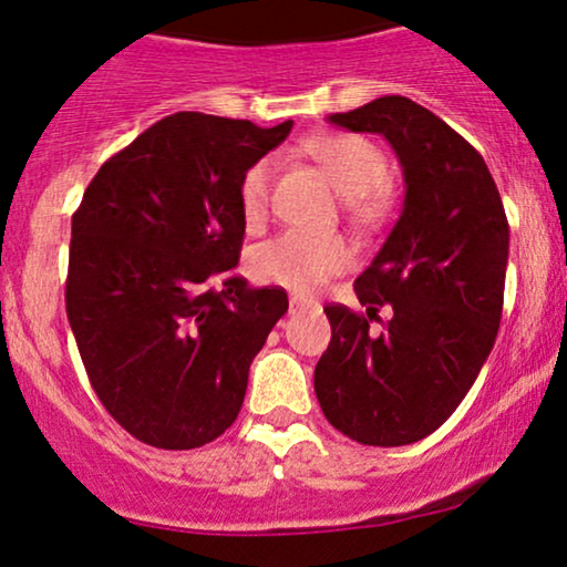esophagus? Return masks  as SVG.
Returning a JSON list of instances; mask_svg holds the SVG:
<instances>
[{"label": "esophagus", "mask_w": 567, "mask_h": 567, "mask_svg": "<svg viewBox=\"0 0 567 567\" xmlns=\"http://www.w3.org/2000/svg\"><path fill=\"white\" fill-rule=\"evenodd\" d=\"M317 301H311V298H301V296H290V311L296 315V311H306V309H317Z\"/></svg>", "instance_id": "esophagus-1"}]
</instances>
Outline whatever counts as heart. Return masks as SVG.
<instances>
[{"mask_svg":"<svg viewBox=\"0 0 567 567\" xmlns=\"http://www.w3.org/2000/svg\"><path fill=\"white\" fill-rule=\"evenodd\" d=\"M306 152L322 165L341 197L349 202V213L368 218L379 213L381 188L389 181V162L373 141L351 133H324L306 141ZM275 175V159L261 157L247 167L239 181V210L247 224L264 218L269 205V186ZM351 266V247L336 234L282 231L252 247L247 258L250 275L264 285H277L296 296H311L328 279L343 275Z\"/></svg>","mask_w":567,"mask_h":567,"instance_id":"1","label":"heart"}]
</instances>
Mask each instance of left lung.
Instances as JSON below:
<instances>
[{
    "mask_svg": "<svg viewBox=\"0 0 567 567\" xmlns=\"http://www.w3.org/2000/svg\"><path fill=\"white\" fill-rule=\"evenodd\" d=\"M328 120L392 143L405 207L357 277L362 311L324 306L333 336L315 392L347 437L410 445L451 419L496 341L509 258L504 202L477 148L410 97L383 95ZM381 305L393 320L375 334L369 322Z\"/></svg>",
    "mask_w": 567,
    "mask_h": 567,
    "instance_id": "obj_1",
    "label": "left lung"
}]
</instances>
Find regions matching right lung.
<instances>
[{"label":"right lung","instance_id":"1","mask_svg":"<svg viewBox=\"0 0 567 567\" xmlns=\"http://www.w3.org/2000/svg\"><path fill=\"white\" fill-rule=\"evenodd\" d=\"M292 120L178 112L101 165L71 218L66 315L97 400L135 440L192 451L243 408L250 362L288 311L234 275L239 181Z\"/></svg>","mask_w":567,"mask_h":567}]
</instances>
